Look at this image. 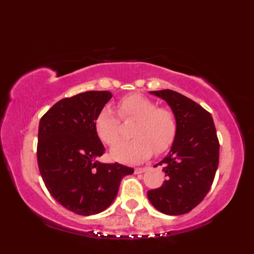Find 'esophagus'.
Returning a JSON list of instances; mask_svg holds the SVG:
<instances>
[{
	"label": "esophagus",
	"instance_id": "34e87169",
	"mask_svg": "<svg viewBox=\"0 0 254 254\" xmlns=\"http://www.w3.org/2000/svg\"><path fill=\"white\" fill-rule=\"evenodd\" d=\"M148 168L147 167H143V168H135V170H134V172H135L136 175H139V174H143V172L147 171Z\"/></svg>",
	"mask_w": 254,
	"mask_h": 254
}]
</instances>
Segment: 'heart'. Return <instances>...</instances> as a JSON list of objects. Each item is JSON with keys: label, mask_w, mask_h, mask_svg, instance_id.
<instances>
[{"label": "heart", "mask_w": 254, "mask_h": 254, "mask_svg": "<svg viewBox=\"0 0 254 254\" xmlns=\"http://www.w3.org/2000/svg\"><path fill=\"white\" fill-rule=\"evenodd\" d=\"M118 112L123 120H136L132 141H122L111 149V157L123 164H137L149 158L153 152H166L174 143L177 134L175 113L143 95L133 94L118 102ZM97 135L107 145L120 138V121L110 107L99 111L95 120Z\"/></svg>", "instance_id": "obj_1"}]
</instances>
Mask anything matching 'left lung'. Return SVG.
Segmentation results:
<instances>
[{
    "mask_svg": "<svg viewBox=\"0 0 254 254\" xmlns=\"http://www.w3.org/2000/svg\"><path fill=\"white\" fill-rule=\"evenodd\" d=\"M164 99L175 113L177 134L164 167L163 186L149 190L153 206L167 215H182L203 201L213 185L219 159V143L210 113L177 91H149Z\"/></svg>",
    "mask_w": 254,
    "mask_h": 254,
    "instance_id": "obj_1",
    "label": "left lung"
}]
</instances>
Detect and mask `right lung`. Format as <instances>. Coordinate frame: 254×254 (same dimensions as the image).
<instances>
[{
  "label": "right lung",
  "instance_id": "obj_1",
  "mask_svg": "<svg viewBox=\"0 0 254 254\" xmlns=\"http://www.w3.org/2000/svg\"><path fill=\"white\" fill-rule=\"evenodd\" d=\"M111 97L110 91L91 90L64 98L39 123L37 159L42 180L57 202L83 216L109 207L122 178L134 172L98 160L105 147L95 120Z\"/></svg>",
  "mask_w": 254,
  "mask_h": 254
}]
</instances>
